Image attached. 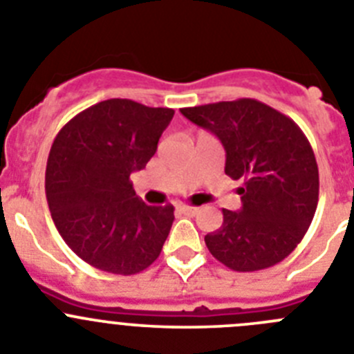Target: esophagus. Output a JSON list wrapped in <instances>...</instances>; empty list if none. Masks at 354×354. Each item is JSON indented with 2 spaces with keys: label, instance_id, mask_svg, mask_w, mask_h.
I'll use <instances>...</instances> for the list:
<instances>
[{
  "label": "esophagus",
  "instance_id": "34e87169",
  "mask_svg": "<svg viewBox=\"0 0 354 354\" xmlns=\"http://www.w3.org/2000/svg\"><path fill=\"white\" fill-rule=\"evenodd\" d=\"M179 211L186 216H195L198 214V207H192V205H179Z\"/></svg>",
  "mask_w": 354,
  "mask_h": 354
}]
</instances>
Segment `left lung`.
I'll use <instances>...</instances> for the list:
<instances>
[{
  "label": "left lung",
  "mask_w": 354,
  "mask_h": 354,
  "mask_svg": "<svg viewBox=\"0 0 354 354\" xmlns=\"http://www.w3.org/2000/svg\"><path fill=\"white\" fill-rule=\"evenodd\" d=\"M180 113L220 138L225 174L243 180L241 211L223 209L221 227L205 236L212 257L239 273L289 257L310 227L319 200L317 162L298 124L255 99L183 108Z\"/></svg>",
  "instance_id": "left-lung-1"
}]
</instances>
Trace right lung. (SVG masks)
<instances>
[{
    "label": "right lung",
    "mask_w": 354,
    "mask_h": 354,
    "mask_svg": "<svg viewBox=\"0 0 354 354\" xmlns=\"http://www.w3.org/2000/svg\"><path fill=\"white\" fill-rule=\"evenodd\" d=\"M174 113L108 99L77 113L56 134L46 196L60 236L86 264L127 277L159 257L174 205L143 204L129 177L156 154Z\"/></svg>",
    "instance_id": "1"
}]
</instances>
